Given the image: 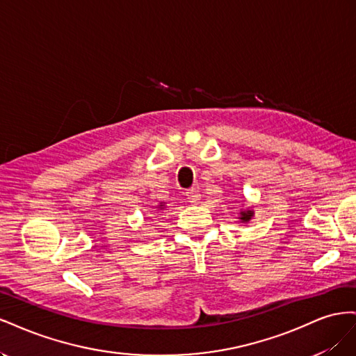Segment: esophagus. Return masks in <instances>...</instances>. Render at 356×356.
Here are the masks:
<instances>
[{"label":"esophagus","instance_id":"esophagus-1","mask_svg":"<svg viewBox=\"0 0 356 356\" xmlns=\"http://www.w3.org/2000/svg\"><path fill=\"white\" fill-rule=\"evenodd\" d=\"M186 196H187V200L190 202V203H199V200H200V193H199V190L197 188H190V190H187V193H186Z\"/></svg>","mask_w":356,"mask_h":356}]
</instances>
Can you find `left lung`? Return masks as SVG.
Instances as JSON below:
<instances>
[{"label": "left lung", "mask_w": 356, "mask_h": 356, "mask_svg": "<svg viewBox=\"0 0 356 356\" xmlns=\"http://www.w3.org/2000/svg\"><path fill=\"white\" fill-rule=\"evenodd\" d=\"M254 217V211H252V208H245V209H241V212H239V220H241V222H248L250 221L251 218Z\"/></svg>", "instance_id": "8db88e82"}]
</instances>
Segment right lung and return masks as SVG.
Instances as JSON below:
<instances>
[{
  "label": "right lung",
  "instance_id": "add662e5",
  "mask_svg": "<svg viewBox=\"0 0 356 356\" xmlns=\"http://www.w3.org/2000/svg\"><path fill=\"white\" fill-rule=\"evenodd\" d=\"M165 208H166V203H165V202H161V203H159L157 207H156V211H157V212H161V211H163Z\"/></svg>",
  "mask_w": 356,
  "mask_h": 356
}]
</instances>
